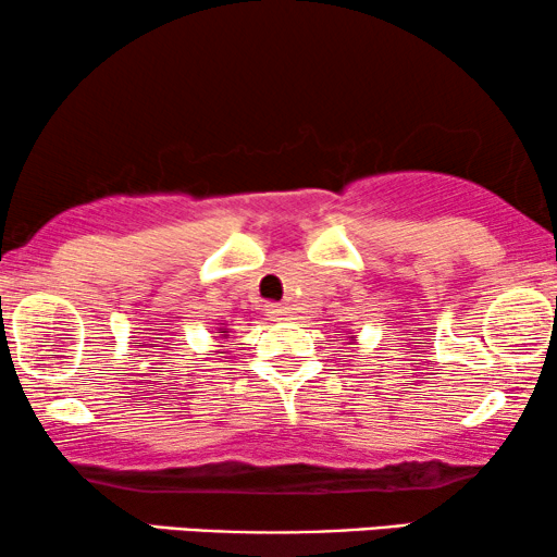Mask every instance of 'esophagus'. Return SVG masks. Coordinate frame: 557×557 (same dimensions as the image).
Here are the masks:
<instances>
[{
    "label": "esophagus",
    "mask_w": 557,
    "mask_h": 557,
    "mask_svg": "<svg viewBox=\"0 0 557 557\" xmlns=\"http://www.w3.org/2000/svg\"><path fill=\"white\" fill-rule=\"evenodd\" d=\"M265 319H271V322H281V319H286V309L278 307V304H269V307L263 309Z\"/></svg>",
    "instance_id": "esophagus-1"
}]
</instances>
